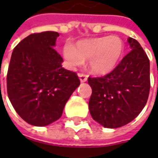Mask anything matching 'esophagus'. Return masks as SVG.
<instances>
[{
    "label": "esophagus",
    "mask_w": 158,
    "mask_h": 158,
    "mask_svg": "<svg viewBox=\"0 0 158 158\" xmlns=\"http://www.w3.org/2000/svg\"><path fill=\"white\" fill-rule=\"evenodd\" d=\"M78 76H79V79H80V82H86L87 79H88V76H86V75H84V74H79Z\"/></svg>",
    "instance_id": "1"
}]
</instances>
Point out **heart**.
Segmentation results:
<instances>
[{
	"label": "heart",
	"instance_id": "1",
	"mask_svg": "<svg viewBox=\"0 0 158 158\" xmlns=\"http://www.w3.org/2000/svg\"><path fill=\"white\" fill-rule=\"evenodd\" d=\"M125 52L123 40L118 36L80 40L75 46L66 45L63 55L71 66H78L89 60V69L96 75H107L115 69Z\"/></svg>",
	"mask_w": 158,
	"mask_h": 158
}]
</instances>
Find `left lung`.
Segmentation results:
<instances>
[{"label":"left lung","instance_id":"obj_1","mask_svg":"<svg viewBox=\"0 0 158 158\" xmlns=\"http://www.w3.org/2000/svg\"><path fill=\"white\" fill-rule=\"evenodd\" d=\"M131 52L110 74L88 78L92 94L91 117L107 128H117L136 118L149 94V60L137 40H127Z\"/></svg>","mask_w":158,"mask_h":158}]
</instances>
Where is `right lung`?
<instances>
[{
    "label": "right lung",
    "instance_id": "obj_1",
    "mask_svg": "<svg viewBox=\"0 0 158 158\" xmlns=\"http://www.w3.org/2000/svg\"><path fill=\"white\" fill-rule=\"evenodd\" d=\"M59 33L29 35L13 50L7 75L8 96L18 115L36 127L52 124L80 85L75 72L62 68L54 50Z\"/></svg>",
    "mask_w": 158,
    "mask_h": 158
}]
</instances>
